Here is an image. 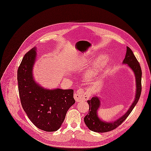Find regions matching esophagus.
Wrapping results in <instances>:
<instances>
[{
	"instance_id": "1",
	"label": "esophagus",
	"mask_w": 151,
	"mask_h": 151,
	"mask_svg": "<svg viewBox=\"0 0 151 151\" xmlns=\"http://www.w3.org/2000/svg\"><path fill=\"white\" fill-rule=\"evenodd\" d=\"M90 97L89 92L84 89H79L74 94V98L78 102L87 100Z\"/></svg>"
}]
</instances>
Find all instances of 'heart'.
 <instances>
[{"mask_svg": "<svg viewBox=\"0 0 151 151\" xmlns=\"http://www.w3.org/2000/svg\"><path fill=\"white\" fill-rule=\"evenodd\" d=\"M109 62V58L107 56H102L98 61L96 62V65H95V69H94V71L91 72V75H93L95 72L100 70L101 69H102L103 68H104Z\"/></svg>", "mask_w": 151, "mask_h": 151, "instance_id": "1", "label": "heart"}]
</instances>
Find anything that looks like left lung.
Here are the masks:
<instances>
[{
	"label": "left lung",
	"instance_id": "obj_1",
	"mask_svg": "<svg viewBox=\"0 0 151 151\" xmlns=\"http://www.w3.org/2000/svg\"><path fill=\"white\" fill-rule=\"evenodd\" d=\"M123 63L128 64L135 73L137 84L135 99L128 111L119 119L112 122H106L99 119L97 115V111L100 106V100L99 98L97 97H92L91 100L88 101L89 105V111L88 114L84 118L86 125L92 131L96 132H106L117 128L125 120H126L139 99L142 91V70L139 62L137 60L132 50L128 47H127V52L125 57L123 60Z\"/></svg>",
	"mask_w": 151,
	"mask_h": 151
}]
</instances>
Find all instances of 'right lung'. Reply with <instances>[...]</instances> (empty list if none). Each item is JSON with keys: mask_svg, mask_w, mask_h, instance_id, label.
Listing matches in <instances>:
<instances>
[{"mask_svg": "<svg viewBox=\"0 0 151 151\" xmlns=\"http://www.w3.org/2000/svg\"><path fill=\"white\" fill-rule=\"evenodd\" d=\"M35 49L24 55L17 70L21 104L35 127L47 132L55 131L60 128L68 109L75 103L73 90H47L34 82L32 69L36 57Z\"/></svg>", "mask_w": 151, "mask_h": 151, "instance_id": "add662e5", "label": "right lung"}]
</instances>
